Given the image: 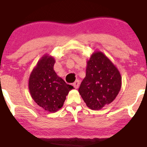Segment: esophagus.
I'll return each mask as SVG.
<instances>
[{
    "instance_id": "34e87169",
    "label": "esophagus",
    "mask_w": 147,
    "mask_h": 147,
    "mask_svg": "<svg viewBox=\"0 0 147 147\" xmlns=\"http://www.w3.org/2000/svg\"><path fill=\"white\" fill-rule=\"evenodd\" d=\"M79 85H80V82L79 80H77V81H76L75 83H73V86L75 87V89H78L79 87Z\"/></svg>"
}]
</instances>
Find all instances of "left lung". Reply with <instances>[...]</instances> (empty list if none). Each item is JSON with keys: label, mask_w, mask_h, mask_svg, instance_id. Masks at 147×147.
Wrapping results in <instances>:
<instances>
[{"label": "left lung", "mask_w": 147, "mask_h": 147, "mask_svg": "<svg viewBox=\"0 0 147 147\" xmlns=\"http://www.w3.org/2000/svg\"><path fill=\"white\" fill-rule=\"evenodd\" d=\"M122 87L120 72L99 51H95L87 62L86 76L79 89L87 106L99 110L116 99Z\"/></svg>", "instance_id": "obj_1"}]
</instances>
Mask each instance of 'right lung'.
<instances>
[{"label":"right lung","mask_w":147,"mask_h":147,"mask_svg":"<svg viewBox=\"0 0 147 147\" xmlns=\"http://www.w3.org/2000/svg\"><path fill=\"white\" fill-rule=\"evenodd\" d=\"M55 60L43 56L31 72L29 90L35 102L44 110L56 112L63 106L66 95L73 89L58 77L54 70Z\"/></svg>","instance_id":"right-lung-1"}]
</instances>
